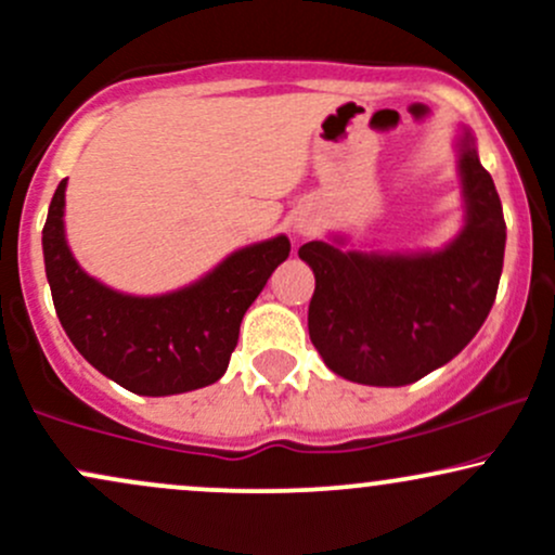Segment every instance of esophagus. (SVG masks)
I'll return each mask as SVG.
<instances>
[{"instance_id":"1","label":"esophagus","mask_w":555,"mask_h":555,"mask_svg":"<svg viewBox=\"0 0 555 555\" xmlns=\"http://www.w3.org/2000/svg\"><path fill=\"white\" fill-rule=\"evenodd\" d=\"M295 229H297V232H299V234H305V229H308V224H302V221H299V224H297Z\"/></svg>"}]
</instances>
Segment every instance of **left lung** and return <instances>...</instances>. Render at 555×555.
Returning a JSON list of instances; mask_svg holds the SVG:
<instances>
[{"mask_svg":"<svg viewBox=\"0 0 555 555\" xmlns=\"http://www.w3.org/2000/svg\"><path fill=\"white\" fill-rule=\"evenodd\" d=\"M464 221L436 250L347 247V234L305 242L315 273L310 341L341 378L365 386L415 384L454 360L493 308L506 247L501 197L469 127L456 135Z\"/></svg>","mask_w":555,"mask_h":555,"instance_id":"obj_1","label":"left lung"}]
</instances>
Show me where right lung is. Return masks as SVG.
<instances>
[{
	"label": "right lung",
	"mask_w": 555,
	"mask_h": 555,
	"mask_svg": "<svg viewBox=\"0 0 555 555\" xmlns=\"http://www.w3.org/2000/svg\"><path fill=\"white\" fill-rule=\"evenodd\" d=\"M60 182L43 224V266L69 341L99 373L140 397H171L211 386L227 373L242 315L279 263L289 237L253 242L197 282L164 295H127L82 271L67 245Z\"/></svg>",
	"instance_id": "obj_1"
}]
</instances>
